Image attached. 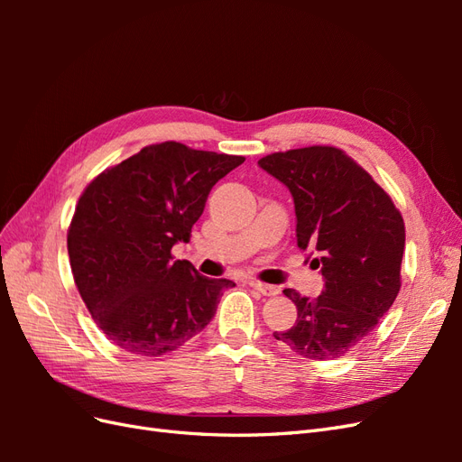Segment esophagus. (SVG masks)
<instances>
[{
    "instance_id": "esophagus-1",
    "label": "esophagus",
    "mask_w": 462,
    "mask_h": 462,
    "mask_svg": "<svg viewBox=\"0 0 462 462\" xmlns=\"http://www.w3.org/2000/svg\"><path fill=\"white\" fill-rule=\"evenodd\" d=\"M253 289H256L258 292H262L263 297H273V295H279V287L275 285H268V283H262V282H250L248 283Z\"/></svg>"
}]
</instances>
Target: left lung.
<instances>
[{
  "label": "left lung",
  "instance_id": "1",
  "mask_svg": "<svg viewBox=\"0 0 462 462\" xmlns=\"http://www.w3.org/2000/svg\"><path fill=\"white\" fill-rule=\"evenodd\" d=\"M289 189L295 202L297 245L312 250L324 277L318 299L285 289L297 321L275 331L304 358L331 360L368 337L401 289L404 223L389 194L333 146L275 152L258 162Z\"/></svg>",
  "mask_w": 462,
  "mask_h": 462
}]
</instances>
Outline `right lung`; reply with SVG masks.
<instances>
[{
    "mask_svg": "<svg viewBox=\"0 0 462 462\" xmlns=\"http://www.w3.org/2000/svg\"><path fill=\"white\" fill-rule=\"evenodd\" d=\"M243 162L170 141L106 170L82 192L69 260L97 328L123 351H177L209 324L223 289L235 287L173 260L171 248L189 243L209 190Z\"/></svg>",
    "mask_w": 462,
    "mask_h": 462,
    "instance_id": "right-lung-1",
    "label": "right lung"
}]
</instances>
